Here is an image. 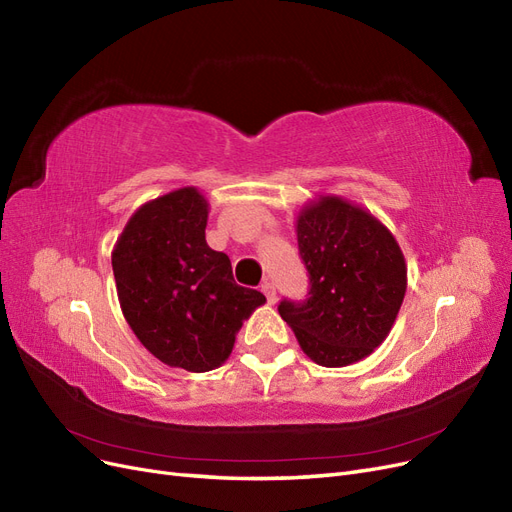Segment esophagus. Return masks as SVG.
Returning a JSON list of instances; mask_svg holds the SVG:
<instances>
[{
  "mask_svg": "<svg viewBox=\"0 0 512 512\" xmlns=\"http://www.w3.org/2000/svg\"><path fill=\"white\" fill-rule=\"evenodd\" d=\"M261 293L268 297L270 303H276V286L272 282H263L261 284Z\"/></svg>",
  "mask_w": 512,
  "mask_h": 512,
  "instance_id": "esophagus-1",
  "label": "esophagus"
}]
</instances>
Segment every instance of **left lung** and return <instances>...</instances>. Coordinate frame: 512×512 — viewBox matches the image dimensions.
Segmentation results:
<instances>
[{
  "mask_svg": "<svg viewBox=\"0 0 512 512\" xmlns=\"http://www.w3.org/2000/svg\"><path fill=\"white\" fill-rule=\"evenodd\" d=\"M299 255L309 274L305 301H280L307 358L326 368L360 362L379 347L402 307L404 253L370 211L320 196L297 217Z\"/></svg>",
  "mask_w": 512,
  "mask_h": 512,
  "instance_id": "1",
  "label": "left lung"
}]
</instances>
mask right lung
<instances>
[{
  "label": "right lung",
  "mask_w": 512,
  "mask_h": 512,
  "mask_svg": "<svg viewBox=\"0 0 512 512\" xmlns=\"http://www.w3.org/2000/svg\"><path fill=\"white\" fill-rule=\"evenodd\" d=\"M207 198L180 188L142 205L113 251L123 316L171 368L207 372L228 360L236 332L265 297L234 282L226 253L205 240Z\"/></svg>",
  "instance_id": "add662e5"
}]
</instances>
